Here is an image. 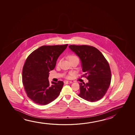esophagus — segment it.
I'll return each instance as SVG.
<instances>
[{"label":"esophagus","mask_w":135,"mask_h":135,"mask_svg":"<svg viewBox=\"0 0 135 135\" xmlns=\"http://www.w3.org/2000/svg\"><path fill=\"white\" fill-rule=\"evenodd\" d=\"M73 83L72 81H68V80L64 81V84H71V83Z\"/></svg>","instance_id":"34e87169"}]
</instances>
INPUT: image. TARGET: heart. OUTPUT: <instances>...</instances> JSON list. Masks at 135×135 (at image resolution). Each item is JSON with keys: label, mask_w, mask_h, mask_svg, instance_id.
<instances>
[{"label": "heart", "mask_w": 135, "mask_h": 135, "mask_svg": "<svg viewBox=\"0 0 135 135\" xmlns=\"http://www.w3.org/2000/svg\"><path fill=\"white\" fill-rule=\"evenodd\" d=\"M77 57L76 56V55H70L69 56V60H72V59H75V58H77ZM73 74V73H70V74L69 75H68L67 76V78L70 77V75H71Z\"/></svg>", "instance_id": "1"}]
</instances>
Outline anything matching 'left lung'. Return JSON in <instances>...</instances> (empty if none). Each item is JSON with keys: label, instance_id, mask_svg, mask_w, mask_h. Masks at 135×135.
I'll return each mask as SVG.
<instances>
[{"label": "left lung", "instance_id": "left-lung-1", "mask_svg": "<svg viewBox=\"0 0 135 135\" xmlns=\"http://www.w3.org/2000/svg\"><path fill=\"white\" fill-rule=\"evenodd\" d=\"M69 47L80 58L82 71L89 80L80 83L78 95L89 102L99 100L105 95L111 81V71L108 62L100 51L86 45H70Z\"/></svg>", "mask_w": 135, "mask_h": 135}]
</instances>
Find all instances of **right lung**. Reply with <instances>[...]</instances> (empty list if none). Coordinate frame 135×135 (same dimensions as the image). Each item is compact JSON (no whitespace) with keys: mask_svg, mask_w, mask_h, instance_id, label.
Returning a JSON list of instances; mask_svg holds the SVG:
<instances>
[{"mask_svg":"<svg viewBox=\"0 0 135 135\" xmlns=\"http://www.w3.org/2000/svg\"><path fill=\"white\" fill-rule=\"evenodd\" d=\"M67 46H40L27 58L22 69V83L27 95L36 104L46 105L59 95L64 82L50 84L49 72L55 68L58 58Z\"/></svg>","mask_w":135,"mask_h":135,"instance_id":"right-lung-1","label":"right lung"}]
</instances>
